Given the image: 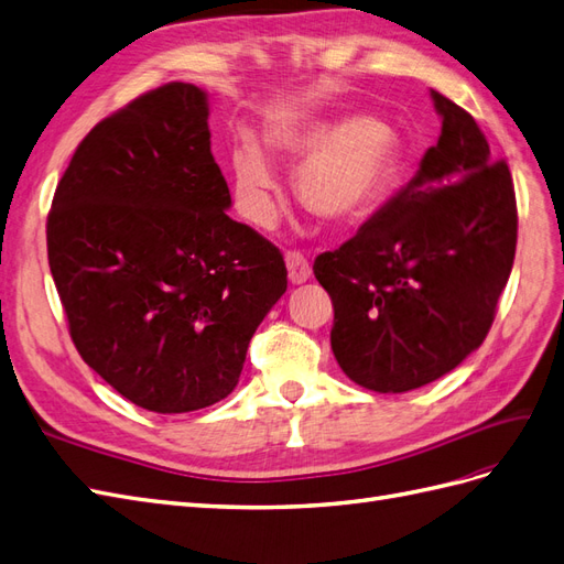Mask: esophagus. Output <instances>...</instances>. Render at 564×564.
<instances>
[{"label":"esophagus","instance_id":"esophagus-1","mask_svg":"<svg viewBox=\"0 0 564 564\" xmlns=\"http://www.w3.org/2000/svg\"><path fill=\"white\" fill-rule=\"evenodd\" d=\"M285 267H288V279H291V283H305L312 276V267L307 262V257L297 250L285 252Z\"/></svg>","mask_w":564,"mask_h":564}]
</instances>
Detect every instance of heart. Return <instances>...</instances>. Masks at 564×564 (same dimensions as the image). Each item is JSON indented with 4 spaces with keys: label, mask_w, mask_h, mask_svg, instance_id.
<instances>
[{
    "label": "heart",
    "mask_w": 564,
    "mask_h": 564,
    "mask_svg": "<svg viewBox=\"0 0 564 564\" xmlns=\"http://www.w3.org/2000/svg\"><path fill=\"white\" fill-rule=\"evenodd\" d=\"M271 144L302 156L295 169V193L302 205L330 224L362 219L391 191L402 166L395 131L367 113L288 121L271 133ZM230 171L245 219L269 226L276 214V173L257 140L238 144Z\"/></svg>",
    "instance_id": "heart-1"
}]
</instances>
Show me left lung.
<instances>
[{"label": "left lung", "mask_w": 564, "mask_h": 564, "mask_svg": "<svg viewBox=\"0 0 564 564\" xmlns=\"http://www.w3.org/2000/svg\"><path fill=\"white\" fill-rule=\"evenodd\" d=\"M441 138L416 176L343 242L314 259L334 302L330 348L377 393H405L453 371L484 343L510 279L517 199L471 113L431 90Z\"/></svg>", "instance_id": "8db88e82"}]
</instances>
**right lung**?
Instances as JSON below:
<instances>
[{"label":"right lung","mask_w":564,"mask_h":564,"mask_svg":"<svg viewBox=\"0 0 564 564\" xmlns=\"http://www.w3.org/2000/svg\"><path fill=\"white\" fill-rule=\"evenodd\" d=\"M207 95L166 83L99 121L47 216L76 350L133 405L181 414L234 391L288 288L283 254L230 219Z\"/></svg>","instance_id":"obj_1"}]
</instances>
